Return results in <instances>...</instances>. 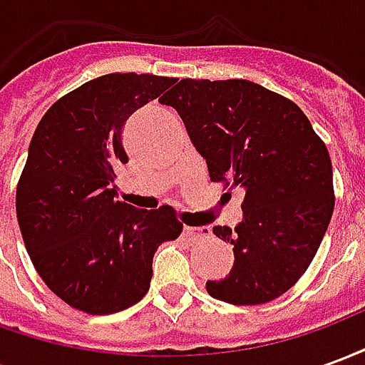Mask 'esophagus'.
Listing matches in <instances>:
<instances>
[{
    "label": "esophagus",
    "instance_id": "1",
    "mask_svg": "<svg viewBox=\"0 0 365 365\" xmlns=\"http://www.w3.org/2000/svg\"><path fill=\"white\" fill-rule=\"evenodd\" d=\"M183 232H185V237L190 238V240H195V242L207 240V238L211 237V229L209 227H185Z\"/></svg>",
    "mask_w": 365,
    "mask_h": 365
}]
</instances>
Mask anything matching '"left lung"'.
Listing matches in <instances>:
<instances>
[{
    "label": "left lung",
    "mask_w": 365,
    "mask_h": 365,
    "mask_svg": "<svg viewBox=\"0 0 365 365\" xmlns=\"http://www.w3.org/2000/svg\"><path fill=\"white\" fill-rule=\"evenodd\" d=\"M160 103L180 113L211 182L246 191L245 219L213 229L235 246V264L207 293L230 305L274 301L305 274L332 217L327 144L291 99L248 80L183 78Z\"/></svg>",
    "instance_id": "left-lung-1"
}]
</instances>
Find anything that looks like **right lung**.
<instances>
[{
    "mask_svg": "<svg viewBox=\"0 0 365 365\" xmlns=\"http://www.w3.org/2000/svg\"><path fill=\"white\" fill-rule=\"evenodd\" d=\"M175 78L105 74L62 96L38 123L15 195L33 266L64 303L119 313L150 287L158 246L183 225L170 205L135 209L115 199V166L127 164L123 127Z\"/></svg>",
    "mask_w": 365,
    "mask_h": 365,
    "instance_id": "1",
    "label": "right lung"
}]
</instances>
